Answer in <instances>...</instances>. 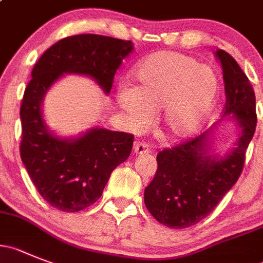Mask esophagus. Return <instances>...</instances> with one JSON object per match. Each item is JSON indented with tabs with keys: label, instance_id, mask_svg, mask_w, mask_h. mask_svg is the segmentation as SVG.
Wrapping results in <instances>:
<instances>
[{
	"label": "esophagus",
	"instance_id": "esophagus-1",
	"mask_svg": "<svg viewBox=\"0 0 263 263\" xmlns=\"http://www.w3.org/2000/svg\"><path fill=\"white\" fill-rule=\"evenodd\" d=\"M134 151L136 154H145V153H149V145L146 143H144V141H136L134 145Z\"/></svg>",
	"mask_w": 263,
	"mask_h": 263
}]
</instances>
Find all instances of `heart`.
<instances>
[{
    "mask_svg": "<svg viewBox=\"0 0 263 263\" xmlns=\"http://www.w3.org/2000/svg\"><path fill=\"white\" fill-rule=\"evenodd\" d=\"M136 87H120L117 101L129 126L143 129L162 109L163 128L174 139L195 135L212 111L219 78L208 65L176 51L151 54L135 68Z\"/></svg>",
    "mask_w": 263,
    "mask_h": 263,
    "instance_id": "1",
    "label": "heart"
}]
</instances>
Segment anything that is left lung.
I'll return each mask as SVG.
<instances>
[{"label": "left lung", "instance_id": "obj_1", "mask_svg": "<svg viewBox=\"0 0 263 263\" xmlns=\"http://www.w3.org/2000/svg\"><path fill=\"white\" fill-rule=\"evenodd\" d=\"M223 68L224 115L234 114L241 127L236 148L226 158L208 153L209 132L157 154V173L144 192L146 209L162 224L187 228L217 208L241 175L248 145L257 124L256 96L249 79L227 51L218 49Z\"/></svg>", "mask_w": 263, "mask_h": 263}]
</instances>
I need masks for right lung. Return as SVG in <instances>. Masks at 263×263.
<instances>
[{
    "label": "right lung",
    "instance_id": "add662e5",
    "mask_svg": "<svg viewBox=\"0 0 263 263\" xmlns=\"http://www.w3.org/2000/svg\"><path fill=\"white\" fill-rule=\"evenodd\" d=\"M134 49L132 41L83 33L51 45L36 62L21 105V158L41 197L53 208L80 212L101 197L112 170L131 153L134 135L93 128L75 140L46 129L41 102L63 73L92 76L106 93Z\"/></svg>",
    "mask_w": 263,
    "mask_h": 263
}]
</instances>
